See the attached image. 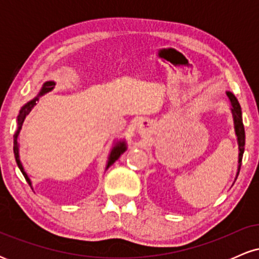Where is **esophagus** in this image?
<instances>
[{"mask_svg": "<svg viewBox=\"0 0 259 259\" xmlns=\"http://www.w3.org/2000/svg\"><path fill=\"white\" fill-rule=\"evenodd\" d=\"M139 129H140V132H146V129H147V126H148V120H146V119H142V120H140L139 121Z\"/></svg>", "mask_w": 259, "mask_h": 259, "instance_id": "34e87169", "label": "esophagus"}]
</instances>
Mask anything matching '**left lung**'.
I'll use <instances>...</instances> for the list:
<instances>
[{
  "label": "left lung",
  "instance_id": "obj_1",
  "mask_svg": "<svg viewBox=\"0 0 259 259\" xmlns=\"http://www.w3.org/2000/svg\"><path fill=\"white\" fill-rule=\"evenodd\" d=\"M229 100H230L231 106V112H233L234 117V124H235V133L237 136V142H239V168H237V175H239L240 168H241V162H242V156L243 151H245V127H243L242 123V113H241V107L239 105V101L236 97L234 96L231 92H227Z\"/></svg>",
  "mask_w": 259,
  "mask_h": 259
}]
</instances>
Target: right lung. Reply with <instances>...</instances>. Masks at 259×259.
<instances>
[{"mask_svg":"<svg viewBox=\"0 0 259 259\" xmlns=\"http://www.w3.org/2000/svg\"><path fill=\"white\" fill-rule=\"evenodd\" d=\"M55 85H56V84H55V82H53V81H47V82H45L44 86H42V89H41L40 94L37 95V97H35L34 100L30 101V102H28V103H26V105L23 106L22 109H20V112H19V115H18V130H17V133L14 134V136H13V138H14V139H13V144H14L13 151H14V157H16L18 167H19L20 171H22L23 175H24L25 180L28 181L29 185H31V181H30V179H29V178H28V175H26V173L24 171V168H23L22 163H20V160H19V145H18V135H19V132H20V129H22L23 123H24L25 117L29 114V113H30V111L32 109V107L36 105V101L38 100V97L42 96V95L46 94V92L51 91L52 89L55 88ZM125 150H126V144H125V142H124V141H119V142H118V144L115 145L114 147H113L111 154H109L108 163H107L106 169H108L109 167H111L113 163H114L115 160L119 158L121 154L125 152Z\"/></svg>","mask_w":259,"mask_h":259,"instance_id":"obj_1","label":"right lung"}]
</instances>
